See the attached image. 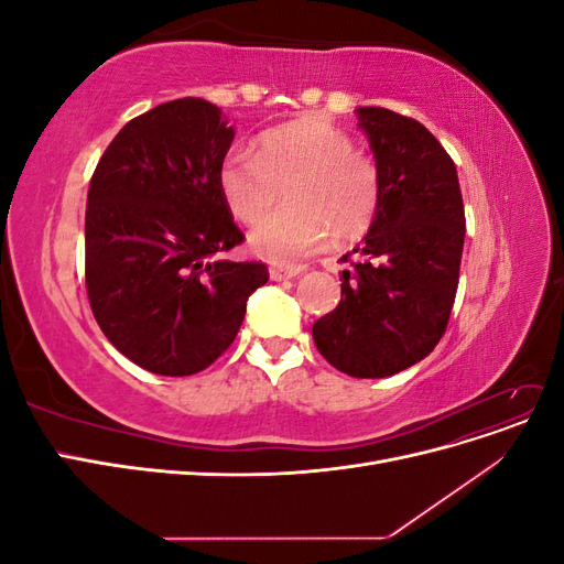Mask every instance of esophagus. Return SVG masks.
Wrapping results in <instances>:
<instances>
[{
    "label": "esophagus",
    "instance_id": "1",
    "mask_svg": "<svg viewBox=\"0 0 564 564\" xmlns=\"http://www.w3.org/2000/svg\"><path fill=\"white\" fill-rule=\"evenodd\" d=\"M303 272V268L299 265H272L270 268V278L275 280V282H282V280H292V278H296V275H301Z\"/></svg>",
    "mask_w": 564,
    "mask_h": 564
}]
</instances>
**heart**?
I'll return each instance as SVG.
<instances>
[{
    "mask_svg": "<svg viewBox=\"0 0 564 564\" xmlns=\"http://www.w3.org/2000/svg\"><path fill=\"white\" fill-rule=\"evenodd\" d=\"M285 187L288 207L268 219ZM218 187L230 214L251 226V249L294 263L336 242H352L373 226L381 207V172L352 135L322 119H301L265 131L259 152L235 145L218 166Z\"/></svg>",
    "mask_w": 564,
    "mask_h": 564,
    "instance_id": "b5f03b06",
    "label": "heart"
}]
</instances>
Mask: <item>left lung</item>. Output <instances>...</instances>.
Segmentation results:
<instances>
[{
  "instance_id": "8db88e82",
  "label": "left lung",
  "mask_w": 564,
  "mask_h": 564,
  "mask_svg": "<svg viewBox=\"0 0 564 564\" xmlns=\"http://www.w3.org/2000/svg\"><path fill=\"white\" fill-rule=\"evenodd\" d=\"M357 124L379 164L381 207L352 249L365 259L340 272V301L313 324V338L338 371L383 379L421 362L445 336L466 214L456 166L421 122L357 108Z\"/></svg>"
}]
</instances>
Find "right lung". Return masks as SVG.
Instances as JSON below:
<instances>
[{
  "instance_id": "right-lung-1",
  "label": "right lung",
  "mask_w": 564,
  "mask_h": 564,
  "mask_svg": "<svg viewBox=\"0 0 564 564\" xmlns=\"http://www.w3.org/2000/svg\"><path fill=\"white\" fill-rule=\"evenodd\" d=\"M235 139L220 110L178 98L133 117L98 160L84 220V278L110 344L162 377H191L235 340L261 261L216 259L245 242L218 187Z\"/></svg>"
}]
</instances>
